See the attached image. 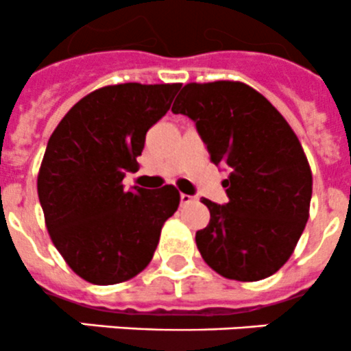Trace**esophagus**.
I'll list each match as a JSON object with an SVG mask.
<instances>
[{"instance_id": "1", "label": "esophagus", "mask_w": 351, "mask_h": 351, "mask_svg": "<svg viewBox=\"0 0 351 351\" xmlns=\"http://www.w3.org/2000/svg\"><path fill=\"white\" fill-rule=\"evenodd\" d=\"M196 201V196H191V194H180V204H189Z\"/></svg>"}]
</instances>
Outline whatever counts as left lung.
Returning a JSON list of instances; mask_svg holds the SVG:
<instances>
[{"label": "left lung", "instance_id": "1", "mask_svg": "<svg viewBox=\"0 0 351 351\" xmlns=\"http://www.w3.org/2000/svg\"><path fill=\"white\" fill-rule=\"evenodd\" d=\"M172 112L194 121L211 162L228 171V203L203 199L210 223L196 232L201 256L225 278H268L289 261L308 218L312 174L300 141L245 83H187Z\"/></svg>", "mask_w": 351, "mask_h": 351}]
</instances>
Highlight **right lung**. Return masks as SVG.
I'll use <instances>...</instances> for the list:
<instances>
[{"label":"right lung","instance_id":"add662e5","mask_svg":"<svg viewBox=\"0 0 351 351\" xmlns=\"http://www.w3.org/2000/svg\"><path fill=\"white\" fill-rule=\"evenodd\" d=\"M179 88L104 86L76 102L47 141L37 179L47 230L69 268L93 285H116L147 268L179 206L174 186L123 184Z\"/></svg>","mask_w":351,"mask_h":351}]
</instances>
